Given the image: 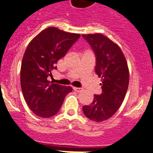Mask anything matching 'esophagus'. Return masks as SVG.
I'll return each instance as SVG.
<instances>
[{"label":"esophagus","mask_w":153,"mask_h":153,"mask_svg":"<svg viewBox=\"0 0 153 153\" xmlns=\"http://www.w3.org/2000/svg\"><path fill=\"white\" fill-rule=\"evenodd\" d=\"M73 90L75 91H77V92H80V91H83L82 88H76V87H74L73 88Z\"/></svg>","instance_id":"obj_1"}]
</instances>
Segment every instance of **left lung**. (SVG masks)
<instances>
[{
  "label": "left lung",
  "instance_id": "left-lung-1",
  "mask_svg": "<svg viewBox=\"0 0 153 153\" xmlns=\"http://www.w3.org/2000/svg\"><path fill=\"white\" fill-rule=\"evenodd\" d=\"M96 56V73L101 77L102 93L94 95L91 104L83 107L90 120L101 123L119 109L125 99L129 80L126 59L119 46L102 34L83 35Z\"/></svg>",
  "mask_w": 153,
  "mask_h": 153
}]
</instances>
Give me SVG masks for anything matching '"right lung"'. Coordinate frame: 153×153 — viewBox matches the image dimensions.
I'll list each match as a JSON object with an SVG mask.
<instances>
[{"label": "right lung", "mask_w": 153, "mask_h": 153, "mask_svg": "<svg viewBox=\"0 0 153 153\" xmlns=\"http://www.w3.org/2000/svg\"><path fill=\"white\" fill-rule=\"evenodd\" d=\"M80 34L51 27L42 30L28 44L23 57L20 84L28 107L39 117L50 118L58 112L70 86L52 84L47 80L56 69L57 61L66 54Z\"/></svg>", "instance_id": "add662e5"}]
</instances>
